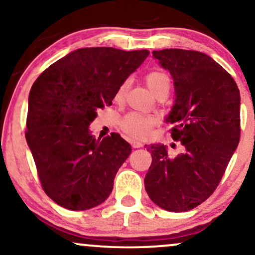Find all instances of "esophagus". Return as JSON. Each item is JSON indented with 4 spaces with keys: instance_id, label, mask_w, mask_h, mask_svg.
I'll return each instance as SVG.
<instances>
[{
    "instance_id": "esophagus-1",
    "label": "esophagus",
    "mask_w": 255,
    "mask_h": 255,
    "mask_svg": "<svg viewBox=\"0 0 255 255\" xmlns=\"http://www.w3.org/2000/svg\"><path fill=\"white\" fill-rule=\"evenodd\" d=\"M143 144L142 142H140V141H131V147L133 148H141Z\"/></svg>"
}]
</instances>
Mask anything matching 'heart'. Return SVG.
I'll list each match as a JSON object with an SVG mask.
<instances>
[{"label":"heart","mask_w":255,"mask_h":255,"mask_svg":"<svg viewBox=\"0 0 255 255\" xmlns=\"http://www.w3.org/2000/svg\"><path fill=\"white\" fill-rule=\"evenodd\" d=\"M147 87L154 95L162 93L168 94L170 88V77L168 74L161 69H153L144 76ZM130 86V80L126 79L119 86L115 93V101H124L126 93ZM156 125V118L153 115H144L137 112H130L126 114L120 121V127L125 134L133 138H144L149 135L151 128Z\"/></svg>","instance_id":"heart-1"}]
</instances>
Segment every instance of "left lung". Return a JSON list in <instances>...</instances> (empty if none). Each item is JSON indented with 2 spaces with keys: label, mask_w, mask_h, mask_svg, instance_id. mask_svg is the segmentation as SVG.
<instances>
[{
  "label": "left lung",
  "mask_w": 255,
  "mask_h": 255,
  "mask_svg": "<svg viewBox=\"0 0 255 255\" xmlns=\"http://www.w3.org/2000/svg\"><path fill=\"white\" fill-rule=\"evenodd\" d=\"M174 79L176 100L167 121L185 149L170 157L163 144H150L144 188L169 212H187L206 201L220 183L240 140V93L234 79L204 53L154 50Z\"/></svg>",
  "instance_id": "8db88e82"
}]
</instances>
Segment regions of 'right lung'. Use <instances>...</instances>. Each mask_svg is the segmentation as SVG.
I'll list each match as a JSON object with an SVG mask.
<instances>
[{
    "label": "right lung",
    "instance_id": "obj_1",
    "mask_svg": "<svg viewBox=\"0 0 255 255\" xmlns=\"http://www.w3.org/2000/svg\"><path fill=\"white\" fill-rule=\"evenodd\" d=\"M148 54L81 48L48 67L34 82L25 138L42 189L61 207L86 211L111 194L131 147L118 133L96 140L88 126L98 109L112 105L119 86Z\"/></svg>",
    "mask_w": 255,
    "mask_h": 255
}]
</instances>
